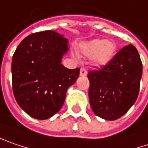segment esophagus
Listing matches in <instances>:
<instances>
[{
    "instance_id": "34e87169",
    "label": "esophagus",
    "mask_w": 148,
    "mask_h": 148,
    "mask_svg": "<svg viewBox=\"0 0 148 148\" xmlns=\"http://www.w3.org/2000/svg\"><path fill=\"white\" fill-rule=\"evenodd\" d=\"M80 75L81 76H85V75H87V70H86V69H84V68H81V69H80Z\"/></svg>"
}]
</instances>
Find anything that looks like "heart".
I'll return each instance as SVG.
<instances>
[{"instance_id": "heart-1", "label": "heart", "mask_w": 148, "mask_h": 148, "mask_svg": "<svg viewBox=\"0 0 148 148\" xmlns=\"http://www.w3.org/2000/svg\"><path fill=\"white\" fill-rule=\"evenodd\" d=\"M80 50L84 56L91 58L96 65L101 66L111 60L116 50V44L112 40L95 39L82 44Z\"/></svg>"}]
</instances>
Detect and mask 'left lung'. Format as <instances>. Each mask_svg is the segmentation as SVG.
<instances>
[{
	"mask_svg": "<svg viewBox=\"0 0 148 148\" xmlns=\"http://www.w3.org/2000/svg\"><path fill=\"white\" fill-rule=\"evenodd\" d=\"M142 75L143 63L132 44L120 49L108 64L89 71L94 113L108 121L125 115L137 99Z\"/></svg>",
	"mask_w": 148,
	"mask_h": 148,
	"instance_id": "left-lung-1",
	"label": "left lung"
}]
</instances>
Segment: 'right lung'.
I'll list each match as a JSON object with an SVG mask.
<instances>
[{"instance_id": "add662e5", "label": "right lung", "mask_w": 148, "mask_h": 148, "mask_svg": "<svg viewBox=\"0 0 148 148\" xmlns=\"http://www.w3.org/2000/svg\"><path fill=\"white\" fill-rule=\"evenodd\" d=\"M68 40L54 31L30 34L16 48L12 62V90L17 104L30 116L45 120L61 109L68 88L79 75V68L61 64Z\"/></svg>"}]
</instances>
